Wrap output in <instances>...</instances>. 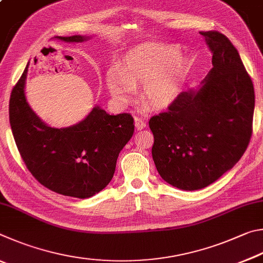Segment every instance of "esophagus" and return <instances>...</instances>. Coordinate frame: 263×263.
I'll list each match as a JSON object with an SVG mask.
<instances>
[{"label":"esophagus","mask_w":263,"mask_h":263,"mask_svg":"<svg viewBox=\"0 0 263 263\" xmlns=\"http://www.w3.org/2000/svg\"><path fill=\"white\" fill-rule=\"evenodd\" d=\"M135 128L137 130H141V129H143L146 127V123L143 119H140V118H135Z\"/></svg>","instance_id":"esophagus-1"}]
</instances>
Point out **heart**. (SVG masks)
<instances>
[{"label":"heart","mask_w":263,"mask_h":263,"mask_svg":"<svg viewBox=\"0 0 263 263\" xmlns=\"http://www.w3.org/2000/svg\"><path fill=\"white\" fill-rule=\"evenodd\" d=\"M186 62L172 46L145 45L129 52L121 66L106 73V85L115 103L127 106L143 85L144 100L156 108L171 105L180 93Z\"/></svg>","instance_id":"obj_1"}]
</instances>
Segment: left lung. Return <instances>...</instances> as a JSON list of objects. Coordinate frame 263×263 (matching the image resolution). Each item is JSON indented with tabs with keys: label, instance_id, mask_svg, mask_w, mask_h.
Returning <instances> with one entry per match:
<instances>
[{
	"label": "left lung",
	"instance_id": "left-lung-1",
	"mask_svg": "<svg viewBox=\"0 0 263 263\" xmlns=\"http://www.w3.org/2000/svg\"><path fill=\"white\" fill-rule=\"evenodd\" d=\"M200 33L213 53V68L201 85L181 92L149 121L156 168L182 191L211 185L239 162L254 114V86L236 47L219 32Z\"/></svg>",
	"mask_w": 263,
	"mask_h": 263
}]
</instances>
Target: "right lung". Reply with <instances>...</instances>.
<instances>
[{
	"label": "right lung",
	"instance_id": "right-lung-1",
	"mask_svg": "<svg viewBox=\"0 0 263 263\" xmlns=\"http://www.w3.org/2000/svg\"><path fill=\"white\" fill-rule=\"evenodd\" d=\"M66 43H83L86 35L54 36ZM27 64L13 87L9 120L23 160L36 180L59 194L87 199L112 180L120 151L134 134L129 113L109 115L98 105L85 119L64 128L50 127L27 103Z\"/></svg>",
	"mask_w": 263,
	"mask_h": 263
}]
</instances>
